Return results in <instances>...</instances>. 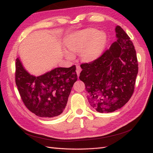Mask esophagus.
Segmentation results:
<instances>
[{"label": "esophagus", "mask_w": 153, "mask_h": 153, "mask_svg": "<svg viewBox=\"0 0 153 153\" xmlns=\"http://www.w3.org/2000/svg\"><path fill=\"white\" fill-rule=\"evenodd\" d=\"M81 71H82V68H81V67L79 66H76V73L77 74V76H79Z\"/></svg>", "instance_id": "esophagus-1"}]
</instances>
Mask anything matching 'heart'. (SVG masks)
<instances>
[{
    "instance_id": "heart-1",
    "label": "heart",
    "mask_w": 153,
    "mask_h": 153,
    "mask_svg": "<svg viewBox=\"0 0 153 153\" xmlns=\"http://www.w3.org/2000/svg\"><path fill=\"white\" fill-rule=\"evenodd\" d=\"M106 36L101 31L87 29L71 35L65 41V46L70 52L81 53L82 60L91 62L97 59L105 49Z\"/></svg>"
}]
</instances>
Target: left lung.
I'll list each match as a JSON object with an SVG mask.
<instances>
[{
    "instance_id": "1",
    "label": "left lung",
    "mask_w": 153,
    "mask_h": 153,
    "mask_svg": "<svg viewBox=\"0 0 153 153\" xmlns=\"http://www.w3.org/2000/svg\"><path fill=\"white\" fill-rule=\"evenodd\" d=\"M117 41L91 62L81 64L79 79L85 83L87 99L100 113L125 105L134 91L138 62L134 45L123 29L116 27Z\"/></svg>"
}]
</instances>
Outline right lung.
Returning a JSON list of instances; mask_svg holds the SVG:
<instances>
[{
	"label": "right lung",
	"instance_id": "1",
	"mask_svg": "<svg viewBox=\"0 0 153 153\" xmlns=\"http://www.w3.org/2000/svg\"><path fill=\"white\" fill-rule=\"evenodd\" d=\"M75 65L57 68L41 76H31L16 60L15 79L27 108L35 115L53 118L63 112L74 83L77 79Z\"/></svg>",
	"mask_w": 153,
	"mask_h": 153
}]
</instances>
